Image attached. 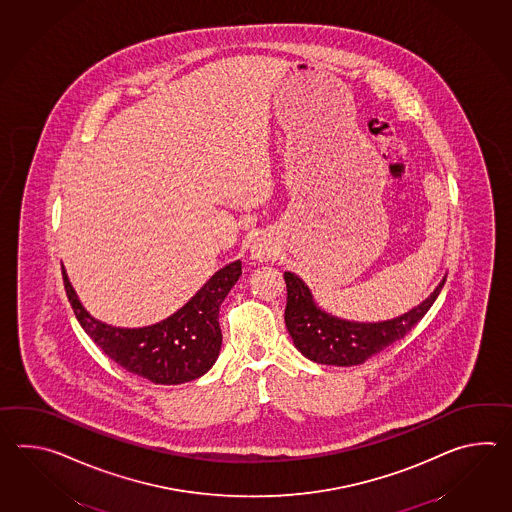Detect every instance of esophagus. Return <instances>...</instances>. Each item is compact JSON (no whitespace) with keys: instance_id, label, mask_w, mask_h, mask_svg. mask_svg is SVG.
I'll list each match as a JSON object with an SVG mask.
<instances>
[{"instance_id":"esophagus-1","label":"esophagus","mask_w":512,"mask_h":512,"mask_svg":"<svg viewBox=\"0 0 512 512\" xmlns=\"http://www.w3.org/2000/svg\"><path fill=\"white\" fill-rule=\"evenodd\" d=\"M253 255L262 261V259H268V257H270V250L264 248V246H255V248H253Z\"/></svg>"}]
</instances>
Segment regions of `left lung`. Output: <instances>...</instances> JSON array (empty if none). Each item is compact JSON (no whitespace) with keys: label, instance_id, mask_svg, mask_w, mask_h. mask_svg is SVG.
Instances as JSON below:
<instances>
[{"label":"left lung","instance_id":"obj_1","mask_svg":"<svg viewBox=\"0 0 512 512\" xmlns=\"http://www.w3.org/2000/svg\"><path fill=\"white\" fill-rule=\"evenodd\" d=\"M444 281L446 279L422 305L400 318L384 323H351L319 310L305 283L294 273L286 272L284 283L288 296L284 323L297 349L308 360L341 367L364 364L367 358L402 340L426 316L433 301L441 294Z\"/></svg>","mask_w":512,"mask_h":512}]
</instances>
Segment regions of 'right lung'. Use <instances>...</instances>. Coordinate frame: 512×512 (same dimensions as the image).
I'll use <instances>...</instances> for the list:
<instances>
[{
    "label": "right lung",
    "mask_w": 512,
    "mask_h": 512,
    "mask_svg": "<svg viewBox=\"0 0 512 512\" xmlns=\"http://www.w3.org/2000/svg\"><path fill=\"white\" fill-rule=\"evenodd\" d=\"M242 262L224 266L171 318L143 329H117L91 318L62 268L64 288L80 327L110 360L154 384H183L204 375L218 358L222 330L218 308L239 281Z\"/></svg>",
    "instance_id": "obj_1"
}]
</instances>
